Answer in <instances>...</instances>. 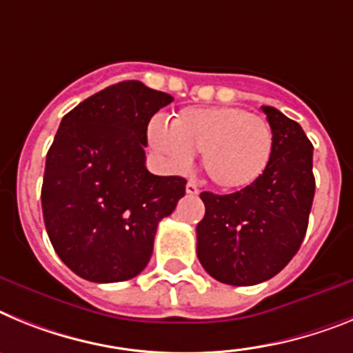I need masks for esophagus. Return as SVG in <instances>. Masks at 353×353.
I'll return each mask as SVG.
<instances>
[{
  "instance_id": "obj_1",
  "label": "esophagus",
  "mask_w": 353,
  "mask_h": 353,
  "mask_svg": "<svg viewBox=\"0 0 353 353\" xmlns=\"http://www.w3.org/2000/svg\"><path fill=\"white\" fill-rule=\"evenodd\" d=\"M199 192H201V190H199L197 183H194V181H188V183H186V194H188V195H197Z\"/></svg>"
}]
</instances>
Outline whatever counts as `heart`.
<instances>
[{"instance_id":"1","label":"heart","mask_w":353,"mask_h":353,"mask_svg":"<svg viewBox=\"0 0 353 353\" xmlns=\"http://www.w3.org/2000/svg\"><path fill=\"white\" fill-rule=\"evenodd\" d=\"M152 151L172 168H185L202 152V168L222 190H243L261 179L274 154V130L266 119L240 106L183 108L168 128L152 121Z\"/></svg>"}]
</instances>
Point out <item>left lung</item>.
<instances>
[{
	"label": "left lung",
	"mask_w": 353,
	"mask_h": 353,
	"mask_svg": "<svg viewBox=\"0 0 353 353\" xmlns=\"http://www.w3.org/2000/svg\"><path fill=\"white\" fill-rule=\"evenodd\" d=\"M274 130V154L261 179L229 195L202 192L197 257L208 274L231 286L277 275L299 252L314 199L312 143L299 122L263 106Z\"/></svg>",
	"instance_id": "obj_1"
}]
</instances>
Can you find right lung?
I'll return each mask as SVG.
<instances>
[{"label": "right lung", "instance_id": "1", "mask_svg": "<svg viewBox=\"0 0 353 353\" xmlns=\"http://www.w3.org/2000/svg\"><path fill=\"white\" fill-rule=\"evenodd\" d=\"M174 101L140 81L97 92L60 122L46 158L42 214L58 257L92 283H121L151 259L159 220L186 179L145 168L147 125Z\"/></svg>", "mask_w": 353, "mask_h": 353}]
</instances>
